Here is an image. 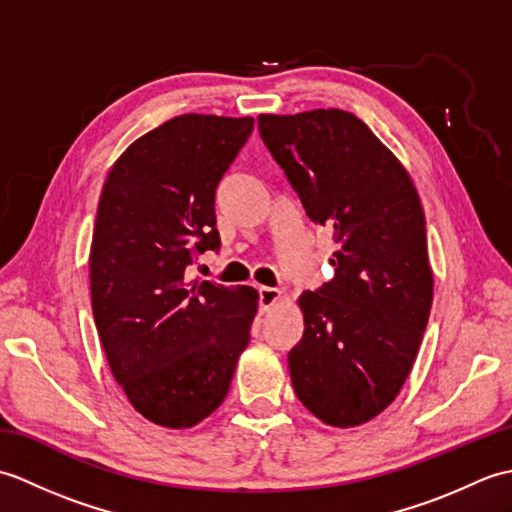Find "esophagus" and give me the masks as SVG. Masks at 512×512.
Listing matches in <instances>:
<instances>
[{"instance_id": "34e87169", "label": "esophagus", "mask_w": 512, "mask_h": 512, "mask_svg": "<svg viewBox=\"0 0 512 512\" xmlns=\"http://www.w3.org/2000/svg\"><path fill=\"white\" fill-rule=\"evenodd\" d=\"M279 299H281V290L268 288V286L259 288V308H262V312H268Z\"/></svg>"}]
</instances>
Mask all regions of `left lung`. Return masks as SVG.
Returning a JSON list of instances; mask_svg holds the SVG:
<instances>
[{
    "label": "left lung",
    "instance_id": "left-lung-1",
    "mask_svg": "<svg viewBox=\"0 0 512 512\" xmlns=\"http://www.w3.org/2000/svg\"><path fill=\"white\" fill-rule=\"evenodd\" d=\"M259 134L308 217L334 231V277L303 292L288 354L301 405L330 427L385 411L418 356L433 301L420 195L402 162L343 110L259 114Z\"/></svg>",
    "mask_w": 512,
    "mask_h": 512
}]
</instances>
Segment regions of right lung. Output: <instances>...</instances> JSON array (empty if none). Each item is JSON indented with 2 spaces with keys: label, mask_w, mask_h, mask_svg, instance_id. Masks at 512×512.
Here are the masks:
<instances>
[{
  "label": "right lung",
  "mask_w": 512,
  "mask_h": 512,
  "mask_svg": "<svg viewBox=\"0 0 512 512\" xmlns=\"http://www.w3.org/2000/svg\"><path fill=\"white\" fill-rule=\"evenodd\" d=\"M255 118L182 114L129 145L103 184L90 248L94 323L112 376L158 427L189 429L228 394L257 290L184 281L220 246L215 189Z\"/></svg>",
  "instance_id": "add662e5"
}]
</instances>
